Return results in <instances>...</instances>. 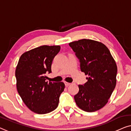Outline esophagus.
<instances>
[{
    "label": "esophagus",
    "instance_id": "34e87169",
    "mask_svg": "<svg viewBox=\"0 0 131 131\" xmlns=\"http://www.w3.org/2000/svg\"><path fill=\"white\" fill-rule=\"evenodd\" d=\"M64 84H65V86H66V87H68L69 86H70V84H71V83H68V82H64Z\"/></svg>",
    "mask_w": 131,
    "mask_h": 131
}]
</instances>
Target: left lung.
I'll list each match as a JSON object with an SVG mask.
<instances>
[{
    "label": "left lung",
    "instance_id": "obj_1",
    "mask_svg": "<svg viewBox=\"0 0 131 131\" xmlns=\"http://www.w3.org/2000/svg\"><path fill=\"white\" fill-rule=\"evenodd\" d=\"M80 64V70L89 77L79 85L74 100L79 108L93 112L107 103L116 83L117 66L106 46L98 41L83 39L69 43Z\"/></svg>",
    "mask_w": 131,
    "mask_h": 131
}]
</instances>
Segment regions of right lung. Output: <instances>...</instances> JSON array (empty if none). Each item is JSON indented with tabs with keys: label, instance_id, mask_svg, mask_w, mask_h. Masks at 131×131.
<instances>
[{
	"label": "right lung",
	"instance_id": "add662e5",
	"mask_svg": "<svg viewBox=\"0 0 131 131\" xmlns=\"http://www.w3.org/2000/svg\"><path fill=\"white\" fill-rule=\"evenodd\" d=\"M59 45H42L20 56L15 71L17 90L26 106L38 114H46L58 107L62 82H48L45 74L51 73Z\"/></svg>",
	"mask_w": 131,
	"mask_h": 131
}]
</instances>
